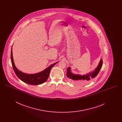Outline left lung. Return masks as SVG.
I'll use <instances>...</instances> for the list:
<instances>
[{"label": "left lung", "mask_w": 122, "mask_h": 122, "mask_svg": "<svg viewBox=\"0 0 122 122\" xmlns=\"http://www.w3.org/2000/svg\"><path fill=\"white\" fill-rule=\"evenodd\" d=\"M103 61L102 59H101L97 67L93 71L89 72L85 75H81L78 74H74L71 72V68L68 67L67 71L66 76L67 77L75 83L79 85H84L89 83L92 79L96 77L98 74L101 70Z\"/></svg>", "instance_id": "obj_1"}]
</instances>
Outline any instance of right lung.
<instances>
[{
    "label": "right lung",
    "mask_w": 122,
    "mask_h": 122,
    "mask_svg": "<svg viewBox=\"0 0 122 122\" xmlns=\"http://www.w3.org/2000/svg\"><path fill=\"white\" fill-rule=\"evenodd\" d=\"M11 60L13 69L18 77L24 82L31 85H38L46 82L49 77L51 68L58 62H57L52 64L40 72L33 74H26L19 70L15 66L13 58L12 47L11 51Z\"/></svg>",
    "instance_id": "obj_1"
}]
</instances>
